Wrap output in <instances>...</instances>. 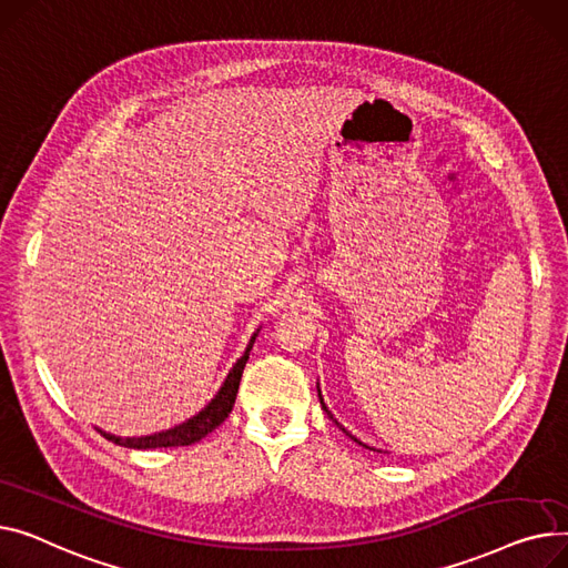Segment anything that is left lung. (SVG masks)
Returning <instances> with one entry per match:
<instances>
[{"mask_svg":"<svg viewBox=\"0 0 568 568\" xmlns=\"http://www.w3.org/2000/svg\"><path fill=\"white\" fill-rule=\"evenodd\" d=\"M316 389H318V398H321V406H323V410H325V413H327V417H329V419H332V422H335V424H337V426H339V428H342V430H344V433H346V436H348V438H351V440H355V443H357V445H362V447H366V449H374V447H369V445H364V443H362V440H357V438H355V436H353V433H348V430H346V428H344V426H342V424H339V422H337V419H335V415H332V413H329V410H327V406H325V402H323V394H321V385H318V383H316ZM374 452H381V449H374Z\"/></svg>","mask_w":568,"mask_h":568,"instance_id":"left-lung-1","label":"left lung"}]
</instances>
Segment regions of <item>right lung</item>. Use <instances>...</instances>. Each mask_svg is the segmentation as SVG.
<instances>
[{
	"instance_id": "1",
	"label": "right lung",
	"mask_w": 568,
	"mask_h": 568,
	"mask_svg": "<svg viewBox=\"0 0 568 568\" xmlns=\"http://www.w3.org/2000/svg\"><path fill=\"white\" fill-rule=\"evenodd\" d=\"M258 337V329L252 335L245 353L236 359V364L231 366L222 387L217 389V394L211 398L209 406L199 410L194 417L185 419L183 424L174 426V428H166L160 433H151V436H140V438H121L114 436V433H108L103 428L100 430V436H105L108 440H112L114 445L121 447H130V449H158V447H185V445H194L202 438H206L211 430H215L231 413L233 404H236V394H239V385H241V376L245 364L250 359V351L254 346V339Z\"/></svg>"
}]
</instances>
